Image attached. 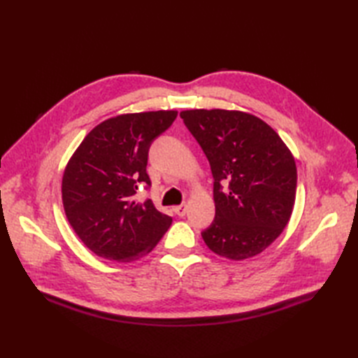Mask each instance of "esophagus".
<instances>
[{
    "label": "esophagus",
    "instance_id": "34e87169",
    "mask_svg": "<svg viewBox=\"0 0 358 358\" xmlns=\"http://www.w3.org/2000/svg\"><path fill=\"white\" fill-rule=\"evenodd\" d=\"M173 210H175V214H177L178 217H185L186 212H187V204L186 203H181V204H178V206H175Z\"/></svg>",
    "mask_w": 358,
    "mask_h": 358
}]
</instances>
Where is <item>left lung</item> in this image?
<instances>
[{"label": "left lung", "mask_w": 358, "mask_h": 358, "mask_svg": "<svg viewBox=\"0 0 358 358\" xmlns=\"http://www.w3.org/2000/svg\"><path fill=\"white\" fill-rule=\"evenodd\" d=\"M206 154L214 177L215 218L201 237L220 257H255L292 215L296 166L273 129L252 113L224 109L180 112ZM227 182L223 193L221 183Z\"/></svg>", "instance_id": "1"}]
</instances>
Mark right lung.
I'll use <instances>...</instances> for the list:
<instances>
[{
	"instance_id": "add662e5",
	"label": "right lung",
	"mask_w": 358,
	"mask_h": 358,
	"mask_svg": "<svg viewBox=\"0 0 358 358\" xmlns=\"http://www.w3.org/2000/svg\"><path fill=\"white\" fill-rule=\"evenodd\" d=\"M177 110L123 113L95 126L67 163L63 183L66 217L80 240L108 260L131 263L148 255L172 224L150 200L135 194L150 186V143L171 127Z\"/></svg>"
}]
</instances>
